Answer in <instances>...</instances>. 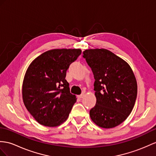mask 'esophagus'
<instances>
[{
  "mask_svg": "<svg viewBox=\"0 0 156 156\" xmlns=\"http://www.w3.org/2000/svg\"><path fill=\"white\" fill-rule=\"evenodd\" d=\"M85 96V94L84 93H83V94H80V95H78L77 97H78V98H82L83 97Z\"/></svg>",
  "mask_w": 156,
  "mask_h": 156,
  "instance_id": "1",
  "label": "esophagus"
}]
</instances>
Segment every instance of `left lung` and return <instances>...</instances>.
Returning a JSON list of instances; mask_svg holds the SVG:
<instances>
[{
	"label": "left lung",
	"mask_w": 156,
	"mask_h": 156,
	"mask_svg": "<svg viewBox=\"0 0 156 156\" xmlns=\"http://www.w3.org/2000/svg\"><path fill=\"white\" fill-rule=\"evenodd\" d=\"M83 58L92 69L96 105L90 117L97 126L112 128L130 115L137 97V82L129 64L106 49H89Z\"/></svg>",
	"instance_id": "1"
}]
</instances>
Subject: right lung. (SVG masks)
<instances>
[{
	"label": "right lung",
	"mask_w": 156,
	"mask_h": 156,
	"mask_svg": "<svg viewBox=\"0 0 156 156\" xmlns=\"http://www.w3.org/2000/svg\"><path fill=\"white\" fill-rule=\"evenodd\" d=\"M81 54L80 49H54L30 64L22 83V99L39 124L56 127L67 119L77 98L70 93L66 71Z\"/></svg>",
	"instance_id": "obj_1"
}]
</instances>
